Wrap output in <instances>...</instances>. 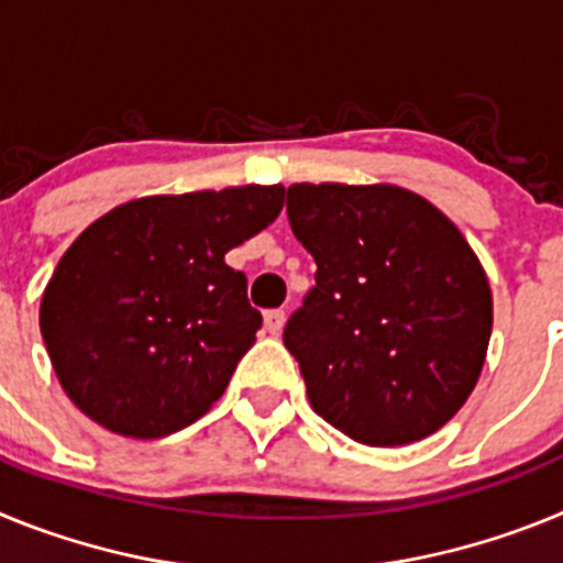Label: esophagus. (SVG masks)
Returning a JSON list of instances; mask_svg holds the SVG:
<instances>
[{"label": "esophagus", "mask_w": 563, "mask_h": 563, "mask_svg": "<svg viewBox=\"0 0 563 563\" xmlns=\"http://www.w3.org/2000/svg\"><path fill=\"white\" fill-rule=\"evenodd\" d=\"M265 330L271 335H278V332L285 330V310H267L265 312Z\"/></svg>", "instance_id": "esophagus-1"}]
</instances>
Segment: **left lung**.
<instances>
[{
	"label": "left lung",
	"mask_w": 563,
	"mask_h": 563,
	"mask_svg": "<svg viewBox=\"0 0 563 563\" xmlns=\"http://www.w3.org/2000/svg\"><path fill=\"white\" fill-rule=\"evenodd\" d=\"M287 217L318 265L285 330L316 415L375 449L440 431L474 391L494 327L474 247L389 183H292Z\"/></svg>",
	"instance_id": "1"
}]
</instances>
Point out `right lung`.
Listing matches in <instances>:
<instances>
[{"mask_svg": "<svg viewBox=\"0 0 563 563\" xmlns=\"http://www.w3.org/2000/svg\"><path fill=\"white\" fill-rule=\"evenodd\" d=\"M282 206L285 186L154 194L78 233L44 287L38 324L62 389L89 420L157 440L220 400L262 327L225 253Z\"/></svg>", "mask_w": 563, "mask_h": 563, "instance_id": "right-lung-1", "label": "right lung"}]
</instances>
